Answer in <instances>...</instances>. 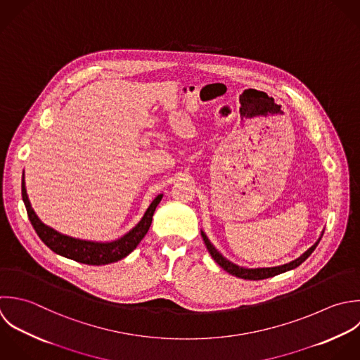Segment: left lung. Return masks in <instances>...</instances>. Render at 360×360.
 I'll use <instances>...</instances> for the list:
<instances>
[{"label": "left lung", "mask_w": 360, "mask_h": 360, "mask_svg": "<svg viewBox=\"0 0 360 360\" xmlns=\"http://www.w3.org/2000/svg\"><path fill=\"white\" fill-rule=\"evenodd\" d=\"M202 233V237H203V241L206 244V248L209 251V254L212 255V258L226 271L229 272L230 275L233 276H237V278H241V279H247V281H262V279H268V278H272V276H276V275H281L283 272H288V271H292L295 268H297L299 265H302L311 254L313 251L317 248L324 231L321 233L320 238L316 241L314 245H311L304 254H302L299 258H296L295 261L292 262H288V264H283V265H279V266H271V268H245V266H240L234 262H231L230 259H227L212 243L210 240L207 238L206 233L203 230H200Z\"/></svg>", "instance_id": "1"}]
</instances>
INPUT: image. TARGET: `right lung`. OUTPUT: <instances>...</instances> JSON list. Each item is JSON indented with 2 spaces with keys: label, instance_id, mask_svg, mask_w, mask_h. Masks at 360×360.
<instances>
[{
  "label": "right lung",
  "instance_id": "1",
  "mask_svg": "<svg viewBox=\"0 0 360 360\" xmlns=\"http://www.w3.org/2000/svg\"><path fill=\"white\" fill-rule=\"evenodd\" d=\"M161 199H162V195H158L150 203L141 220L120 238L113 241L81 240V238H75V237H70L58 233L53 227L44 224L37 217V214L34 213L29 202L26 186H25V174L22 172V200L25 203L27 217L36 234L39 236V238L57 255H61L64 258H68L81 264H86V265H108L112 262H117L126 258L130 252H133V250H136V247L147 234L153 221V214L155 212V207L161 202Z\"/></svg>",
  "mask_w": 360,
  "mask_h": 360
}]
</instances>
